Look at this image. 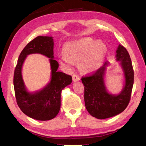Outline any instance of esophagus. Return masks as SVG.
Here are the masks:
<instances>
[{
  "instance_id": "34e87169",
  "label": "esophagus",
  "mask_w": 146,
  "mask_h": 146,
  "mask_svg": "<svg viewBox=\"0 0 146 146\" xmlns=\"http://www.w3.org/2000/svg\"><path fill=\"white\" fill-rule=\"evenodd\" d=\"M73 80L74 81V82L80 80V77H79V76L78 75H76V74H73Z\"/></svg>"
}]
</instances>
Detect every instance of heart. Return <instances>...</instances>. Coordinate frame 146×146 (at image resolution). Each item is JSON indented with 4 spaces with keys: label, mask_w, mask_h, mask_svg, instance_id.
<instances>
[{
    "label": "heart",
    "mask_w": 146,
    "mask_h": 146,
    "mask_svg": "<svg viewBox=\"0 0 146 146\" xmlns=\"http://www.w3.org/2000/svg\"><path fill=\"white\" fill-rule=\"evenodd\" d=\"M64 55L61 62L70 68L74 62H78L79 67L84 72L91 73L98 70L103 63L106 47L100 42L89 37L69 42L64 46Z\"/></svg>",
    "instance_id": "heart-1"
}]
</instances>
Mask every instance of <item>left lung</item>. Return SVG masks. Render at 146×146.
Masks as SVG:
<instances>
[{
	"instance_id": "1",
	"label": "left lung",
	"mask_w": 146,
	"mask_h": 146,
	"mask_svg": "<svg viewBox=\"0 0 146 146\" xmlns=\"http://www.w3.org/2000/svg\"><path fill=\"white\" fill-rule=\"evenodd\" d=\"M117 60L124 72L125 86L119 95L109 94L106 90L104 76L108 62L90 75L82 76L84 86V102L86 110L93 117L105 119L114 117L125 110L129 103L134 82V71L129 53L119 45L117 50Z\"/></svg>"
}]
</instances>
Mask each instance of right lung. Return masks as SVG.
Instances as JSON below:
<instances>
[{"label":"right lung","mask_w":146,"mask_h":146,"mask_svg":"<svg viewBox=\"0 0 146 146\" xmlns=\"http://www.w3.org/2000/svg\"><path fill=\"white\" fill-rule=\"evenodd\" d=\"M53 39L51 36H38L29 42L20 54L15 69L13 85L17 105L24 114L38 120L55 118L60 109V95L63 89L72 82L71 75L58 71V63L54 60ZM40 53L50 58L52 78L43 90L35 94L26 91L21 75V69L27 55Z\"/></svg>","instance_id":"1"}]
</instances>
